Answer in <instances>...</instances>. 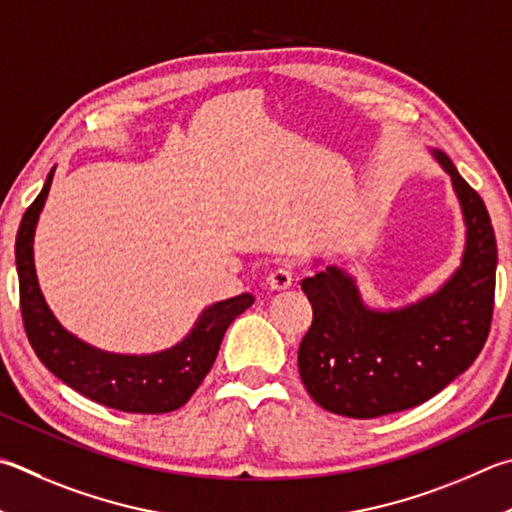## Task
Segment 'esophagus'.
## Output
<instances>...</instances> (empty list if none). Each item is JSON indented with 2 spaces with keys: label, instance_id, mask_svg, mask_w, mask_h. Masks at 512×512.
<instances>
[{
  "label": "esophagus",
  "instance_id": "1",
  "mask_svg": "<svg viewBox=\"0 0 512 512\" xmlns=\"http://www.w3.org/2000/svg\"><path fill=\"white\" fill-rule=\"evenodd\" d=\"M293 284V268L291 266H277L275 271H271L268 275V286L273 288V291H286V288H291Z\"/></svg>",
  "mask_w": 512,
  "mask_h": 512
}]
</instances>
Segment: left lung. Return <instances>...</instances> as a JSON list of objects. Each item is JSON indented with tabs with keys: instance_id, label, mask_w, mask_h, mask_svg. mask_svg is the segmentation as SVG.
Listing matches in <instances>:
<instances>
[{
	"instance_id": "left-lung-1",
	"label": "left lung",
	"mask_w": 512,
	"mask_h": 512,
	"mask_svg": "<svg viewBox=\"0 0 512 512\" xmlns=\"http://www.w3.org/2000/svg\"><path fill=\"white\" fill-rule=\"evenodd\" d=\"M430 152L450 174L466 226L457 271L434 293L398 309H371L340 266L302 280L313 322L297 367L306 392L327 412L376 418L410 410L463 374L486 345L495 304V230L448 154Z\"/></svg>"
}]
</instances>
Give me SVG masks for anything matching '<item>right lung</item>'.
Listing matches in <instances>:
<instances>
[{"instance_id": "obj_1", "label": "right lung", "mask_w": 512, "mask_h": 512, "mask_svg": "<svg viewBox=\"0 0 512 512\" xmlns=\"http://www.w3.org/2000/svg\"><path fill=\"white\" fill-rule=\"evenodd\" d=\"M53 172L55 167L46 176L42 192L24 212L15 239L22 320L31 347L51 374L100 405L132 414L179 410L215 365L230 322L253 306L255 297L241 293L210 304L201 311L188 336L174 347L154 353H114L73 336L46 304L33 259L35 226L49 197Z\"/></svg>"}]
</instances>
